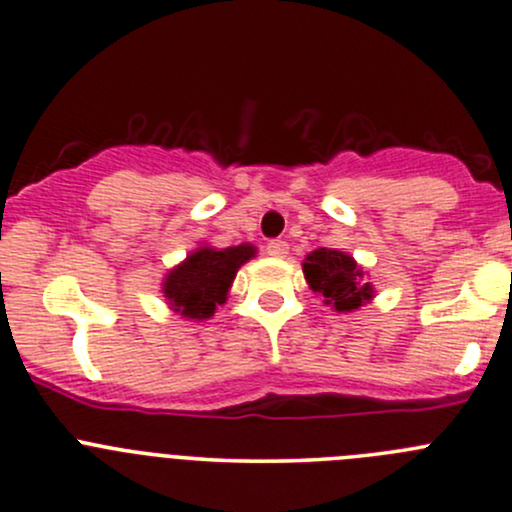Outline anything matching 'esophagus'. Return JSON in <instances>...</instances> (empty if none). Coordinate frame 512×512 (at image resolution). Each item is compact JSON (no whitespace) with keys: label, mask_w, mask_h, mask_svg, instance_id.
<instances>
[{"label":"esophagus","mask_w":512,"mask_h":512,"mask_svg":"<svg viewBox=\"0 0 512 512\" xmlns=\"http://www.w3.org/2000/svg\"><path fill=\"white\" fill-rule=\"evenodd\" d=\"M266 254L268 256H276V258H283L285 254H288V241L283 239H271L266 244Z\"/></svg>","instance_id":"34e87169"}]
</instances>
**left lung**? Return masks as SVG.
I'll list each match as a JSON object with an SVG mask.
<instances>
[{
	"label": "left lung",
	"instance_id": "8db88e82",
	"mask_svg": "<svg viewBox=\"0 0 512 512\" xmlns=\"http://www.w3.org/2000/svg\"><path fill=\"white\" fill-rule=\"evenodd\" d=\"M307 283L315 293H320L327 305L339 312H351L371 300V285L359 280L364 273L351 256L334 249H317L302 263Z\"/></svg>",
	"mask_w": 512,
	"mask_h": 512
}]
</instances>
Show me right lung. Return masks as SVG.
Returning a JSON list of instances; mask_svg holds the SVG:
<instances>
[{
    "label": "right lung",
    "instance_id": "right-lung-1",
    "mask_svg": "<svg viewBox=\"0 0 512 512\" xmlns=\"http://www.w3.org/2000/svg\"><path fill=\"white\" fill-rule=\"evenodd\" d=\"M254 256V246L241 244L229 249H210L202 246L188 261L168 273L163 293L175 312L192 320L210 317L217 305L227 300V290L239 271L241 263Z\"/></svg>",
    "mask_w": 512,
    "mask_h": 512
}]
</instances>
